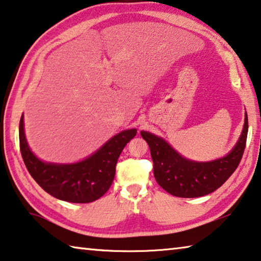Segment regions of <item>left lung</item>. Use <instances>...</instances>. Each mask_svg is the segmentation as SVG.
Returning <instances> with one entry per match:
<instances>
[{"instance_id": "1", "label": "left lung", "mask_w": 261, "mask_h": 261, "mask_svg": "<svg viewBox=\"0 0 261 261\" xmlns=\"http://www.w3.org/2000/svg\"><path fill=\"white\" fill-rule=\"evenodd\" d=\"M247 115L241 138L227 156L211 162H194L180 156L165 140L141 131L147 141L153 160V171L158 184L175 197L196 198L219 189L240 165L246 145Z\"/></svg>"}]
</instances>
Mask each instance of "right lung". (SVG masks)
<instances>
[{"mask_svg": "<svg viewBox=\"0 0 261 261\" xmlns=\"http://www.w3.org/2000/svg\"><path fill=\"white\" fill-rule=\"evenodd\" d=\"M136 134V129L121 132L82 162L74 165H53L40 161L31 152L25 139L21 116L19 146L30 175L47 193L64 201L85 204L99 199L108 191L115 177L120 154Z\"/></svg>", "mask_w": 261, "mask_h": 261, "instance_id": "right-lung-1", "label": "right lung"}]
</instances>
